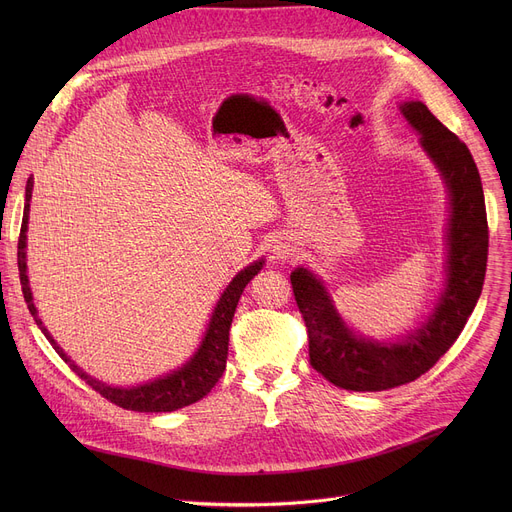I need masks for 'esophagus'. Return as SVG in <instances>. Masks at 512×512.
I'll return each instance as SVG.
<instances>
[{"label": "esophagus", "mask_w": 512, "mask_h": 512, "mask_svg": "<svg viewBox=\"0 0 512 512\" xmlns=\"http://www.w3.org/2000/svg\"><path fill=\"white\" fill-rule=\"evenodd\" d=\"M292 245L290 242H286V240H278L276 245H274V255L278 257V259H288L290 255H292Z\"/></svg>", "instance_id": "34e87169"}]
</instances>
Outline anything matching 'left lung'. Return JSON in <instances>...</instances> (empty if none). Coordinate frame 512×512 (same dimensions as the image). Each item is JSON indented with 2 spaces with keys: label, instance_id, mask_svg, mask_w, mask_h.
<instances>
[{
  "label": "left lung",
  "instance_id": "left-lung-1",
  "mask_svg": "<svg viewBox=\"0 0 512 512\" xmlns=\"http://www.w3.org/2000/svg\"><path fill=\"white\" fill-rule=\"evenodd\" d=\"M400 110L421 134V147L434 159L450 193L448 284L434 315L405 342L355 338L324 284L303 267L290 274L294 301L305 319L311 367L334 386L355 392L396 388L432 369L461 336L486 278L488 215L471 151L421 101H409Z\"/></svg>",
  "mask_w": 512,
  "mask_h": 512
}]
</instances>
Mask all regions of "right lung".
I'll use <instances>...</instances> for the list:
<instances>
[{"instance_id":"right-lung-1","label":"right lung","mask_w":512,"mask_h":512,"mask_svg":"<svg viewBox=\"0 0 512 512\" xmlns=\"http://www.w3.org/2000/svg\"><path fill=\"white\" fill-rule=\"evenodd\" d=\"M31 193H33V182L29 180L26 184V203H24V218H22V226H20V236H18V272H20V284H22V294L26 307H29L31 315L35 317L37 326L41 328V332L45 334V338L51 342V346L56 348L58 355L64 359V363H68V367L78 375L80 380H85L95 392H99L103 398H107L114 405L126 409V411H139V413H170L182 407L193 405V402L201 400L205 394L211 392V388L220 382L222 373L226 369V359H228V334H230V326H232V317L238 305V299L245 286L253 280V276H257V272L263 267V261H255L253 265L245 267L224 290L222 299L218 301L213 309L211 321L207 334L199 346V351L195 353V357L188 361L184 367H180L178 371L166 375V378H159L151 384H143L137 388H112L105 386L76 367L62 348L56 344L49 336V332L43 328V321L37 317V309L33 305V294L29 288V276H26V224H29V201H31Z\"/></svg>"}]
</instances>
